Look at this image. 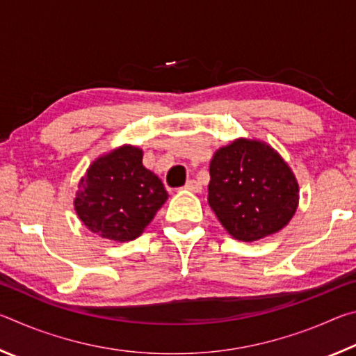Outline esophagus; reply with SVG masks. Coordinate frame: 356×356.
<instances>
[{
	"mask_svg": "<svg viewBox=\"0 0 356 356\" xmlns=\"http://www.w3.org/2000/svg\"><path fill=\"white\" fill-rule=\"evenodd\" d=\"M185 190H190V191H193V193H200L201 190H202V186H201V184L197 182V180H195V179H190L188 182L185 184V186H184Z\"/></svg>",
	"mask_w": 356,
	"mask_h": 356,
	"instance_id": "1",
	"label": "esophagus"
}]
</instances>
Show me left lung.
<instances>
[{
    "mask_svg": "<svg viewBox=\"0 0 356 356\" xmlns=\"http://www.w3.org/2000/svg\"><path fill=\"white\" fill-rule=\"evenodd\" d=\"M207 201L234 238L254 242L291 221L298 204V184L272 147L237 140L216 150L210 161Z\"/></svg>",
    "mask_w": 356,
    "mask_h": 356,
    "instance_id": "1",
    "label": "left lung"
}]
</instances>
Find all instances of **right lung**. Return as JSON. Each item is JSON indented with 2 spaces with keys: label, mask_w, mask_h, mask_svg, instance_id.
<instances>
[{
  "label": "right lung",
  "mask_w": 356,
  "mask_h": 356,
  "mask_svg": "<svg viewBox=\"0 0 356 356\" xmlns=\"http://www.w3.org/2000/svg\"><path fill=\"white\" fill-rule=\"evenodd\" d=\"M166 200L161 180L143 166L141 150L124 146L89 166L75 210L97 236L129 242L141 236Z\"/></svg>",
  "instance_id": "right-lung-1"
}]
</instances>
